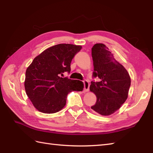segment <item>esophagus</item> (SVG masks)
Wrapping results in <instances>:
<instances>
[{
	"label": "esophagus",
	"instance_id": "34e87169",
	"mask_svg": "<svg viewBox=\"0 0 153 153\" xmlns=\"http://www.w3.org/2000/svg\"><path fill=\"white\" fill-rule=\"evenodd\" d=\"M83 84H84V91L87 92L89 89V83L88 81L84 80Z\"/></svg>",
	"mask_w": 153,
	"mask_h": 153
}]
</instances>
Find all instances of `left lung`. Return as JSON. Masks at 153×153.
I'll list each match as a JSON object with an SVG mask.
<instances>
[{"label": "left lung", "mask_w": 153, "mask_h": 153, "mask_svg": "<svg viewBox=\"0 0 153 153\" xmlns=\"http://www.w3.org/2000/svg\"><path fill=\"white\" fill-rule=\"evenodd\" d=\"M91 50L93 77L100 79L91 83L90 91L97 97L91 109L102 116H108L118 110L128 98L131 79L128 71L116 60L105 45L95 44Z\"/></svg>", "instance_id": "left-lung-1"}]
</instances>
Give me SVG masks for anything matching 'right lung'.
Listing matches in <instances>:
<instances>
[{
    "mask_svg": "<svg viewBox=\"0 0 153 153\" xmlns=\"http://www.w3.org/2000/svg\"><path fill=\"white\" fill-rule=\"evenodd\" d=\"M82 46L58 44L45 50L35 57L25 72V92L39 111L53 114L60 111L66 103L68 94L82 91L79 80L62 77L70 72V64Z\"/></svg>",
    "mask_w": 153,
    "mask_h": 153,
    "instance_id": "add662e5",
    "label": "right lung"
}]
</instances>
